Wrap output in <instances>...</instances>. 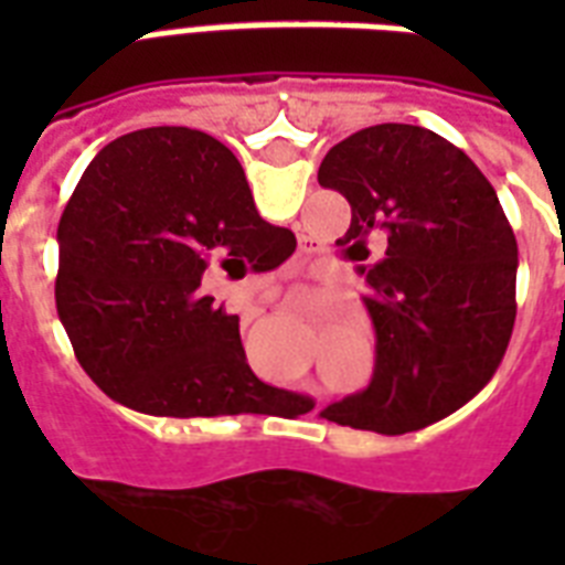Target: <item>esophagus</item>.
<instances>
[{"label":"esophagus","instance_id":"34e87169","mask_svg":"<svg viewBox=\"0 0 565 565\" xmlns=\"http://www.w3.org/2000/svg\"><path fill=\"white\" fill-rule=\"evenodd\" d=\"M257 317V310H246V313H243V319H246V322H248V319H255Z\"/></svg>","mask_w":565,"mask_h":565}]
</instances>
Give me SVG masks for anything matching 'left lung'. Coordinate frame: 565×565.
Here are the masks:
<instances>
[{"label": "left lung", "instance_id": "obj_1", "mask_svg": "<svg viewBox=\"0 0 565 565\" xmlns=\"http://www.w3.org/2000/svg\"><path fill=\"white\" fill-rule=\"evenodd\" d=\"M319 184L352 204L345 255L375 326L366 390L328 404L349 428L407 434L463 407L508 352L516 322L519 246L472 158L428 128L384 122L326 154ZM387 234L381 262L365 237Z\"/></svg>", "mask_w": 565, "mask_h": 565}]
</instances>
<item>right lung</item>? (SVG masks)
I'll return each instance as SVG.
<instances>
[{
    "instance_id": "add662e5",
    "label": "right lung",
    "mask_w": 565,
    "mask_h": 565,
    "mask_svg": "<svg viewBox=\"0 0 565 565\" xmlns=\"http://www.w3.org/2000/svg\"><path fill=\"white\" fill-rule=\"evenodd\" d=\"M57 246V317L108 398L172 419L313 407L252 372L239 319L202 292L213 260L264 273L296 248L292 231L260 220L216 137L175 126L117 137L66 202Z\"/></svg>"
}]
</instances>
